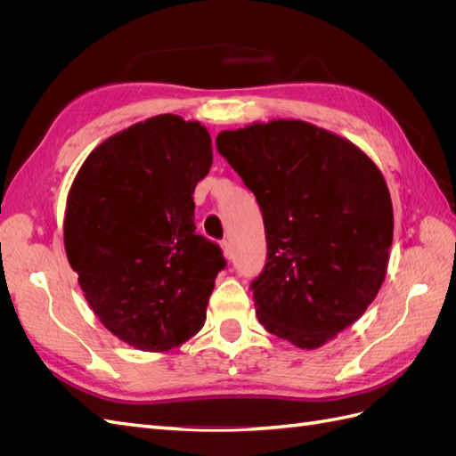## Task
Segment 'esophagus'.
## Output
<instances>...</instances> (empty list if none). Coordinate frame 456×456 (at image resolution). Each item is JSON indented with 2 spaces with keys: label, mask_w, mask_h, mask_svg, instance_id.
<instances>
[{
  "label": "esophagus",
  "mask_w": 456,
  "mask_h": 456,
  "mask_svg": "<svg viewBox=\"0 0 456 456\" xmlns=\"http://www.w3.org/2000/svg\"><path fill=\"white\" fill-rule=\"evenodd\" d=\"M220 247H223V251H224V256H226L228 260H232V258H233V249H232V245H230V241H223V243H220Z\"/></svg>",
  "instance_id": "esophagus-1"
}]
</instances>
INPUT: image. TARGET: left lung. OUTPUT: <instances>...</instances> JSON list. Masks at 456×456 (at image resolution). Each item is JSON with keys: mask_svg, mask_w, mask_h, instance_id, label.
Listing matches in <instances>:
<instances>
[{"mask_svg": "<svg viewBox=\"0 0 456 456\" xmlns=\"http://www.w3.org/2000/svg\"><path fill=\"white\" fill-rule=\"evenodd\" d=\"M216 150L265 220L266 265L251 283L258 322L320 348L360 320L384 281L394 209L382 173L346 139L297 119L223 131Z\"/></svg>", "mask_w": 456, "mask_h": 456, "instance_id": "1", "label": "left lung"}]
</instances>
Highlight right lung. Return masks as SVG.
I'll return each instance as SVG.
<instances>
[{"mask_svg":"<svg viewBox=\"0 0 456 456\" xmlns=\"http://www.w3.org/2000/svg\"><path fill=\"white\" fill-rule=\"evenodd\" d=\"M211 136L173 114L110 136L77 171L66 201V256L102 325L131 346L165 352L205 323L226 258L194 224Z\"/></svg>","mask_w":456,"mask_h":456,"instance_id":"right-lung-1","label":"right lung"}]
</instances>
